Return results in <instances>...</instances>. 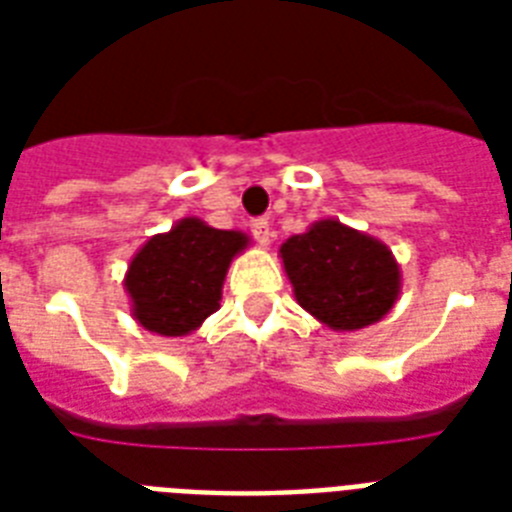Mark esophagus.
Masks as SVG:
<instances>
[{"label":"esophagus","instance_id":"esophagus-1","mask_svg":"<svg viewBox=\"0 0 512 512\" xmlns=\"http://www.w3.org/2000/svg\"><path fill=\"white\" fill-rule=\"evenodd\" d=\"M249 228H252V236H255L260 247H268V244H271L273 231H271V223H268L265 217H255V220L249 223Z\"/></svg>","mask_w":512,"mask_h":512}]
</instances>
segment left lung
<instances>
[{"label": "left lung", "mask_w": 512, "mask_h": 512, "mask_svg": "<svg viewBox=\"0 0 512 512\" xmlns=\"http://www.w3.org/2000/svg\"><path fill=\"white\" fill-rule=\"evenodd\" d=\"M300 308L335 332L385 319L401 295V268L388 244L324 217L279 247Z\"/></svg>", "instance_id": "1"}]
</instances>
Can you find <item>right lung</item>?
<instances>
[{"label": "right lung", "mask_w": 512, "mask_h": 512, "mask_svg": "<svg viewBox=\"0 0 512 512\" xmlns=\"http://www.w3.org/2000/svg\"><path fill=\"white\" fill-rule=\"evenodd\" d=\"M247 247V233L220 231L199 217L151 236L124 273L132 319L162 337L196 332L220 308L225 273Z\"/></svg>", "instance_id": "obj_1"}]
</instances>
